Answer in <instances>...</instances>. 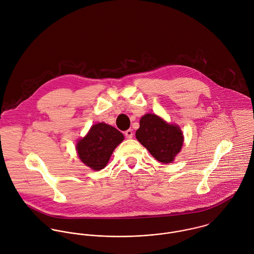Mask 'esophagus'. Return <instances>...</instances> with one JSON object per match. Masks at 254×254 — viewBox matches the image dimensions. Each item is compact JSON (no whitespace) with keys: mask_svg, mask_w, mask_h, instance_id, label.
I'll list each match as a JSON object with an SVG mask.
<instances>
[{"mask_svg":"<svg viewBox=\"0 0 254 254\" xmlns=\"http://www.w3.org/2000/svg\"><path fill=\"white\" fill-rule=\"evenodd\" d=\"M133 130L132 129H128L127 131H125V137L127 138V139H131V138H133Z\"/></svg>","mask_w":254,"mask_h":254,"instance_id":"obj_1","label":"esophagus"}]
</instances>
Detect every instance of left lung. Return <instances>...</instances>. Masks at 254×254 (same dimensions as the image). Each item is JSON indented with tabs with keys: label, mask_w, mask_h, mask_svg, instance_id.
I'll return each instance as SVG.
<instances>
[{
	"label": "left lung",
	"mask_w": 254,
	"mask_h": 254,
	"mask_svg": "<svg viewBox=\"0 0 254 254\" xmlns=\"http://www.w3.org/2000/svg\"><path fill=\"white\" fill-rule=\"evenodd\" d=\"M137 140L162 163H170L181 150L183 134L177 125L166 123L155 114H145L136 132Z\"/></svg>",
	"instance_id": "8db88e82"
}]
</instances>
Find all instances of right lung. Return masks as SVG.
<instances>
[{
  "label": "right lung",
  "mask_w": 254,
  "mask_h": 254,
  "mask_svg": "<svg viewBox=\"0 0 254 254\" xmlns=\"http://www.w3.org/2000/svg\"><path fill=\"white\" fill-rule=\"evenodd\" d=\"M123 139V134L114 127L98 123L77 143L76 148L82 162L98 171L106 167L112 151Z\"/></svg>",
  "instance_id": "obj_1"
}]
</instances>
